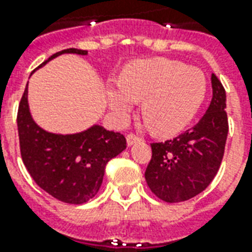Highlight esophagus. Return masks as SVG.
I'll return each instance as SVG.
<instances>
[{
	"label": "esophagus",
	"instance_id": "obj_1",
	"mask_svg": "<svg viewBox=\"0 0 252 252\" xmlns=\"http://www.w3.org/2000/svg\"><path fill=\"white\" fill-rule=\"evenodd\" d=\"M139 142H140V137L136 136V135H133V133L126 135V144L128 146H133V144H136Z\"/></svg>",
	"mask_w": 252,
	"mask_h": 252
}]
</instances>
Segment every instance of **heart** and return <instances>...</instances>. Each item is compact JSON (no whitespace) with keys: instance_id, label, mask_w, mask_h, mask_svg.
<instances>
[{"instance_id":"b5f03b06","label":"heart","mask_w":252,"mask_h":252,"mask_svg":"<svg viewBox=\"0 0 252 252\" xmlns=\"http://www.w3.org/2000/svg\"><path fill=\"white\" fill-rule=\"evenodd\" d=\"M206 79L201 70L166 58H151L124 68L120 82L106 90L113 115L126 120L142 101V113L157 135L170 136L189 126L204 102Z\"/></svg>"}]
</instances>
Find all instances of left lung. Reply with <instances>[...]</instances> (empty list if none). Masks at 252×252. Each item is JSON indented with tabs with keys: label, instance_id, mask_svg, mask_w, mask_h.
<instances>
[{
	"label": "left lung",
	"instance_id": "1",
	"mask_svg": "<svg viewBox=\"0 0 252 252\" xmlns=\"http://www.w3.org/2000/svg\"><path fill=\"white\" fill-rule=\"evenodd\" d=\"M212 101L201 120L180 136L153 143L144 177L154 194L166 202L190 200L209 186L224 157L228 135L227 97L212 74Z\"/></svg>",
	"mask_w": 252,
	"mask_h": 252
}]
</instances>
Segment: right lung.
Listing matches in <instances>:
<instances>
[{
	"label": "right lung",
	"mask_w": 252,
	"mask_h": 252,
	"mask_svg": "<svg viewBox=\"0 0 252 252\" xmlns=\"http://www.w3.org/2000/svg\"><path fill=\"white\" fill-rule=\"evenodd\" d=\"M62 54L86 55L88 51L67 48L37 68ZM17 128L20 153L31 177L48 194L67 204H83L93 198L101 188L106 163L126 148L124 135L101 126L72 135L44 131L31 116L28 83L19 105Z\"/></svg>",
	"instance_id": "obj_1"
}]
</instances>
